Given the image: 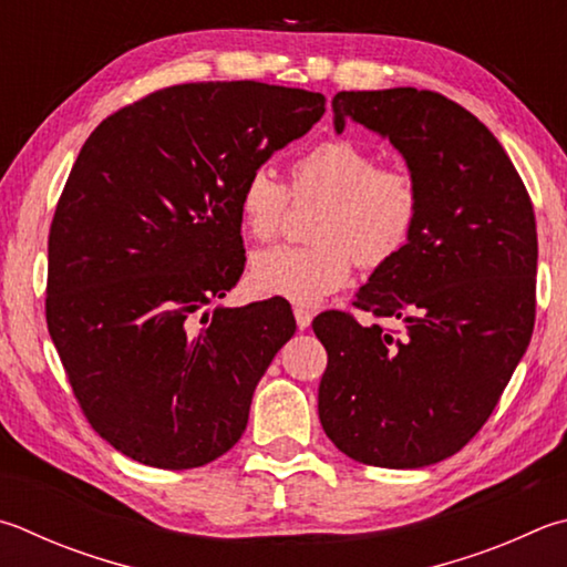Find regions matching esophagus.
Masks as SVG:
<instances>
[{"mask_svg":"<svg viewBox=\"0 0 567 567\" xmlns=\"http://www.w3.org/2000/svg\"><path fill=\"white\" fill-rule=\"evenodd\" d=\"M295 319H297V327L307 329L312 324V312L305 310V307H295Z\"/></svg>","mask_w":567,"mask_h":567,"instance_id":"1","label":"esophagus"}]
</instances>
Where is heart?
<instances>
[{
	"mask_svg": "<svg viewBox=\"0 0 567 567\" xmlns=\"http://www.w3.org/2000/svg\"><path fill=\"white\" fill-rule=\"evenodd\" d=\"M290 190L297 200L319 198L315 245H275L257 250L248 280L257 295L295 305H317L344 287L357 260L379 270L404 252L421 218V185L414 173L379 166L372 151L352 138H329L292 161ZM272 171L255 168L240 185L243 230L255 240L277 235L290 203Z\"/></svg>",
	"mask_w": 567,
	"mask_h": 567,
	"instance_id": "1",
	"label": "heart"
}]
</instances>
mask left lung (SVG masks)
<instances>
[{
  "instance_id": "1",
  "label": "left lung",
  "mask_w": 567,
  "mask_h": 567,
  "mask_svg": "<svg viewBox=\"0 0 567 567\" xmlns=\"http://www.w3.org/2000/svg\"><path fill=\"white\" fill-rule=\"evenodd\" d=\"M332 111L337 133L357 121L404 156L421 185V218L354 302L404 322V337L347 312L312 322L327 349L319 421L367 466H431L478 434L528 349L533 203L496 136L436 91H339Z\"/></svg>"
}]
</instances>
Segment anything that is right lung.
<instances>
[{
  "label": "right lung",
  "mask_w": 567,
  "mask_h": 567,
  "mask_svg": "<svg viewBox=\"0 0 567 567\" xmlns=\"http://www.w3.org/2000/svg\"><path fill=\"white\" fill-rule=\"evenodd\" d=\"M322 113L315 91L203 81L86 138L49 230L47 324L89 424L123 456L183 471L238 444L295 317L200 310L243 275V181Z\"/></svg>",
  "instance_id": "obj_1"
}]
</instances>
